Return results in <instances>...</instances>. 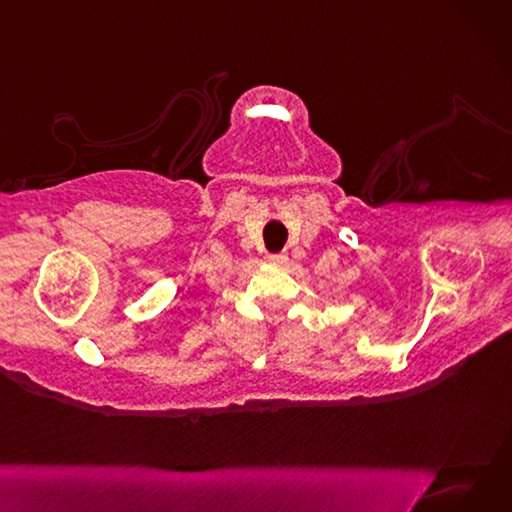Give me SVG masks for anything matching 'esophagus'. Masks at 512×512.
<instances>
[{"label":"esophagus","instance_id":"34e87169","mask_svg":"<svg viewBox=\"0 0 512 512\" xmlns=\"http://www.w3.org/2000/svg\"><path fill=\"white\" fill-rule=\"evenodd\" d=\"M268 262L273 266H286L288 264V257L286 255H270Z\"/></svg>","mask_w":512,"mask_h":512}]
</instances>
